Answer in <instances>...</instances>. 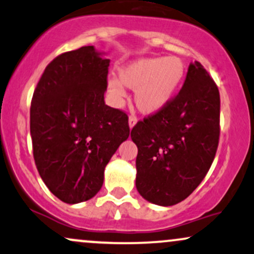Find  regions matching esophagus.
<instances>
[{
    "label": "esophagus",
    "instance_id": "34e87169",
    "mask_svg": "<svg viewBox=\"0 0 254 254\" xmlns=\"http://www.w3.org/2000/svg\"><path fill=\"white\" fill-rule=\"evenodd\" d=\"M136 123H137V118L135 117V116H130V117H129V127H130V129H132V127L136 125Z\"/></svg>",
    "mask_w": 254,
    "mask_h": 254
}]
</instances>
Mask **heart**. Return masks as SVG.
<instances>
[{
	"label": "heart",
	"instance_id": "heart-1",
	"mask_svg": "<svg viewBox=\"0 0 254 254\" xmlns=\"http://www.w3.org/2000/svg\"><path fill=\"white\" fill-rule=\"evenodd\" d=\"M185 77L179 57H142L119 68L118 80L109 78L107 93L121 104L127 88L135 90V104L143 115H155L171 103Z\"/></svg>",
	"mask_w": 254,
	"mask_h": 254
}]
</instances>
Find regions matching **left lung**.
Returning <instances> with one entry per match:
<instances>
[{
  "instance_id": "obj_1",
  "label": "left lung",
  "mask_w": 254,
  "mask_h": 254,
  "mask_svg": "<svg viewBox=\"0 0 254 254\" xmlns=\"http://www.w3.org/2000/svg\"><path fill=\"white\" fill-rule=\"evenodd\" d=\"M218 137L220 93L202 64L194 62L177 97L131 130L138 149V193L161 206L188 198L208 173Z\"/></svg>"
}]
</instances>
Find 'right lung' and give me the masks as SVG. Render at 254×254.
Listing matches in <instances>:
<instances>
[{"mask_svg": "<svg viewBox=\"0 0 254 254\" xmlns=\"http://www.w3.org/2000/svg\"><path fill=\"white\" fill-rule=\"evenodd\" d=\"M94 46L55 58L45 68L31 105L37 170L64 203L93 198L104 171L130 135L127 116L105 104L110 60Z\"/></svg>", "mask_w": 254, "mask_h": 254, "instance_id": "1", "label": "right lung"}]
</instances>
